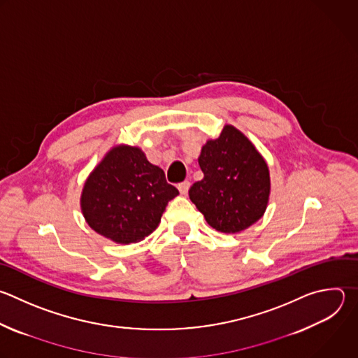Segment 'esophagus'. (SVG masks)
<instances>
[{"label": "esophagus", "instance_id": "34e87169", "mask_svg": "<svg viewBox=\"0 0 358 358\" xmlns=\"http://www.w3.org/2000/svg\"><path fill=\"white\" fill-rule=\"evenodd\" d=\"M189 185H191V182H189V181H182V182H180V184H178V189H180V192H181L182 195H185V194L188 192Z\"/></svg>", "mask_w": 358, "mask_h": 358}]
</instances>
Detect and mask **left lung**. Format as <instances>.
<instances>
[{"mask_svg":"<svg viewBox=\"0 0 358 358\" xmlns=\"http://www.w3.org/2000/svg\"><path fill=\"white\" fill-rule=\"evenodd\" d=\"M203 178L189 188V199L213 229L237 233L257 222L268 203L270 173L253 143L226 125L208 141L198 159Z\"/></svg>","mask_w":358,"mask_h":358,"instance_id":"obj_1","label":"left lung"}]
</instances>
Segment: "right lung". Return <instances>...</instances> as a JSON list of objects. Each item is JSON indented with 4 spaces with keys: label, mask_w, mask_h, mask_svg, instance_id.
<instances>
[{
    "label": "right lung",
    "mask_w": 358,
    "mask_h": 358,
    "mask_svg": "<svg viewBox=\"0 0 358 358\" xmlns=\"http://www.w3.org/2000/svg\"><path fill=\"white\" fill-rule=\"evenodd\" d=\"M178 189L164 171L132 146L113 148L85 181L81 209L87 223L116 243H135L153 233Z\"/></svg>",
    "instance_id": "right-lung-1"
}]
</instances>
